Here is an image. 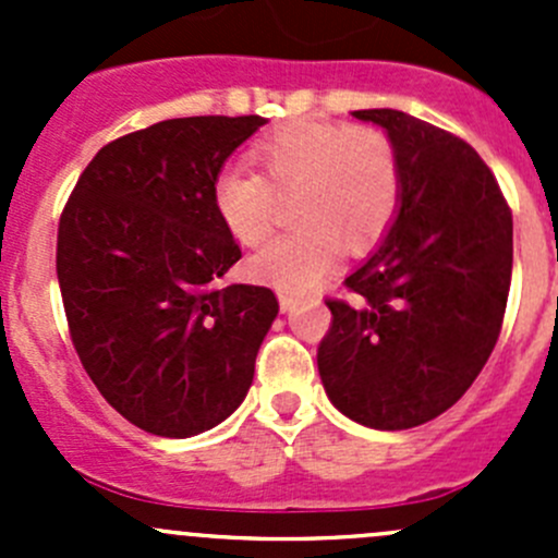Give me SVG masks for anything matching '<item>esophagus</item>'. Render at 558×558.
Masks as SVG:
<instances>
[{
	"instance_id": "esophagus-1",
	"label": "esophagus",
	"mask_w": 558,
	"mask_h": 558,
	"mask_svg": "<svg viewBox=\"0 0 558 558\" xmlns=\"http://www.w3.org/2000/svg\"><path fill=\"white\" fill-rule=\"evenodd\" d=\"M278 300H280V311L283 313H291L296 307V300L294 296H289V294H278Z\"/></svg>"
}]
</instances>
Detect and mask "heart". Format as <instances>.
Returning <instances> with one entry per match:
<instances>
[{"instance_id": "1", "label": "heart", "mask_w": 558, "mask_h": 558, "mask_svg": "<svg viewBox=\"0 0 558 558\" xmlns=\"http://www.w3.org/2000/svg\"><path fill=\"white\" fill-rule=\"evenodd\" d=\"M258 174L238 165L213 180V210L243 245L262 243L275 223V194H294V232L275 238L247 262V272L286 294H311L351 251L375 245L391 227L402 196L397 150L384 132L348 123L296 121L258 140Z\"/></svg>"}]
</instances>
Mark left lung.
<instances>
[{"label": "left lung", "instance_id": "obj_1", "mask_svg": "<svg viewBox=\"0 0 558 558\" xmlns=\"http://www.w3.org/2000/svg\"><path fill=\"white\" fill-rule=\"evenodd\" d=\"M386 129L402 196L378 251L329 300L318 345L326 397L369 429H413L464 397L497 345L513 275V213L472 145L402 110H353Z\"/></svg>", "mask_w": 558, "mask_h": 558}]
</instances>
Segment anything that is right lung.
Here are the masks:
<instances>
[{
	"mask_svg": "<svg viewBox=\"0 0 558 558\" xmlns=\"http://www.w3.org/2000/svg\"><path fill=\"white\" fill-rule=\"evenodd\" d=\"M262 116L170 118L107 143L59 221L56 275L72 345L140 429L194 437L243 404L278 300L218 278L240 245L213 210L223 161Z\"/></svg>",
	"mask_w": 558,
	"mask_h": 558,
	"instance_id": "add662e5",
	"label": "right lung"
}]
</instances>
